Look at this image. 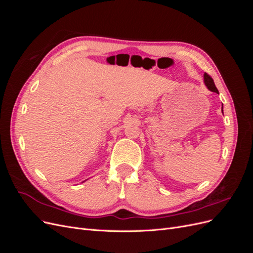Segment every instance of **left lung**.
<instances>
[{
    "mask_svg": "<svg viewBox=\"0 0 253 253\" xmlns=\"http://www.w3.org/2000/svg\"><path fill=\"white\" fill-rule=\"evenodd\" d=\"M204 80H205L206 86L208 87L209 90L214 91V93H217L218 94V90H217V88L215 86V84H214V82H213V79L207 73H205V75H204ZM221 112H223V109H221Z\"/></svg>",
    "mask_w": 253,
    "mask_h": 253,
    "instance_id": "left-lung-1",
    "label": "left lung"
}]
</instances>
